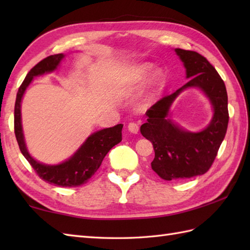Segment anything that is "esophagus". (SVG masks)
I'll use <instances>...</instances> for the list:
<instances>
[{
    "label": "esophagus",
    "mask_w": 250,
    "mask_h": 250,
    "mask_svg": "<svg viewBox=\"0 0 250 250\" xmlns=\"http://www.w3.org/2000/svg\"><path fill=\"white\" fill-rule=\"evenodd\" d=\"M128 130H129L130 133L137 134V133H139V131H140V128H139V125L134 124V122H131V124H129V125H128Z\"/></svg>",
    "instance_id": "obj_1"
}]
</instances>
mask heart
<instances>
[{"label":"heart","instance_id":"obj_1","mask_svg":"<svg viewBox=\"0 0 250 250\" xmlns=\"http://www.w3.org/2000/svg\"><path fill=\"white\" fill-rule=\"evenodd\" d=\"M149 68H150L149 64H141V65L135 66L133 70L129 72L128 75L122 78L119 82L118 89L124 90L125 88L132 86V84L140 83L142 79L145 77L147 72L149 71ZM161 77H162V74L160 71L152 72L149 79H148L146 91L142 95L139 102H137V108L140 110H146L152 105L158 87L161 82Z\"/></svg>","mask_w":250,"mask_h":250}]
</instances>
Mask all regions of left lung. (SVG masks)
<instances>
[{
    "label": "left lung",
    "mask_w": 250,
    "mask_h": 250,
    "mask_svg": "<svg viewBox=\"0 0 250 250\" xmlns=\"http://www.w3.org/2000/svg\"><path fill=\"white\" fill-rule=\"evenodd\" d=\"M174 51L183 62L189 82L152 105L146 111L147 122L141 125L142 135L152 143L155 149L151 168L166 180L190 178L208 171L229 122L227 89L215 67L195 51L179 48ZM192 87L204 92L213 110L209 125L198 132L186 130L170 116L174 100Z\"/></svg>",
    "instance_id": "left-lung-1"
}]
</instances>
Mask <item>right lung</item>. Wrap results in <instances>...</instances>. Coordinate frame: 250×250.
<instances>
[{"label":"right lung","instance_id":"add662e5","mask_svg":"<svg viewBox=\"0 0 250 250\" xmlns=\"http://www.w3.org/2000/svg\"><path fill=\"white\" fill-rule=\"evenodd\" d=\"M64 58V54L47 57L37 63L25 76L16 98L15 134L23 157L29 161L42 179L59 187H77L86 183L97 172L107 152L121 142V131L124 125L119 124L111 128L93 132L70 158L61 163L46 164L37 161L31 156L24 140L22 119H21V102H22L25 90L28 89L34 77L55 72Z\"/></svg>","mask_w":250,"mask_h":250}]
</instances>
